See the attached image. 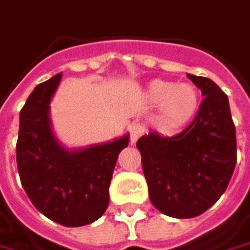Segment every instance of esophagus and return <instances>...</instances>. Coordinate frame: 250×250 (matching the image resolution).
<instances>
[{
	"mask_svg": "<svg viewBox=\"0 0 250 250\" xmlns=\"http://www.w3.org/2000/svg\"><path fill=\"white\" fill-rule=\"evenodd\" d=\"M128 133H130V143L131 144H136L137 140L141 137V134L144 133V128H143V125H130V130H128Z\"/></svg>",
	"mask_w": 250,
	"mask_h": 250,
	"instance_id": "esophagus-1",
	"label": "esophagus"
}]
</instances>
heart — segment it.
<instances>
[{
	"label": "heart",
	"instance_id": "1",
	"mask_svg": "<svg viewBox=\"0 0 250 250\" xmlns=\"http://www.w3.org/2000/svg\"><path fill=\"white\" fill-rule=\"evenodd\" d=\"M146 99L159 106V125L170 131L189 123L200 106V95L193 85H176L164 80H154L146 85Z\"/></svg>",
	"mask_w": 250,
	"mask_h": 250
}]
</instances>
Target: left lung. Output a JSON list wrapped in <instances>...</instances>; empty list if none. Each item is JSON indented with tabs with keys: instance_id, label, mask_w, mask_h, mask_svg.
Wrapping results in <instances>:
<instances>
[{
	"instance_id": "8db88e82",
	"label": "left lung",
	"mask_w": 250,
	"mask_h": 250,
	"mask_svg": "<svg viewBox=\"0 0 250 250\" xmlns=\"http://www.w3.org/2000/svg\"><path fill=\"white\" fill-rule=\"evenodd\" d=\"M204 96L182 133L151 131L137 141L152 206L169 217L193 218L227 189L236 164V133L228 96L206 77L188 74Z\"/></svg>"
}]
</instances>
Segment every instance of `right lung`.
<instances>
[{"label": "right lung", "mask_w": 250, "mask_h": 250, "mask_svg": "<svg viewBox=\"0 0 250 250\" xmlns=\"http://www.w3.org/2000/svg\"><path fill=\"white\" fill-rule=\"evenodd\" d=\"M61 72L39 83L19 114L17 164L27 197L42 214L64 227L96 221L109 206V186L130 136L68 149L51 128L50 104Z\"/></svg>", "instance_id": "add662e5"}]
</instances>
